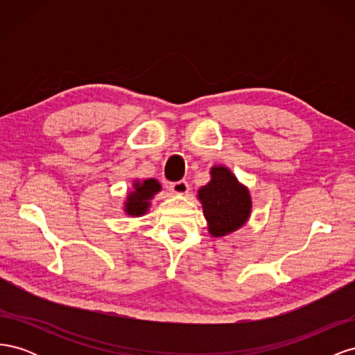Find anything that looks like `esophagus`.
<instances>
[{
    "mask_svg": "<svg viewBox=\"0 0 355 355\" xmlns=\"http://www.w3.org/2000/svg\"><path fill=\"white\" fill-rule=\"evenodd\" d=\"M170 189H171V192H175V194H178V196H185L189 192V185L187 180H179V182H175V184H171Z\"/></svg>",
    "mask_w": 355,
    "mask_h": 355,
    "instance_id": "34e87169",
    "label": "esophagus"
}]
</instances>
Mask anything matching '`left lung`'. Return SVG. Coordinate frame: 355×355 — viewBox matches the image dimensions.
I'll return each instance as SVG.
<instances>
[{
    "label": "left lung",
    "instance_id": "left-lung-1",
    "mask_svg": "<svg viewBox=\"0 0 355 355\" xmlns=\"http://www.w3.org/2000/svg\"><path fill=\"white\" fill-rule=\"evenodd\" d=\"M210 182L198 189V200L211 237H225L244 227L252 213L249 188L225 166L210 168Z\"/></svg>",
    "mask_w": 355,
    "mask_h": 355
}]
</instances>
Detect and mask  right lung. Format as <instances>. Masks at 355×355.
I'll list each match as a JSON object with an SVG mask.
<instances>
[{"label": "right lung", "mask_w": 355, "mask_h": 355, "mask_svg": "<svg viewBox=\"0 0 355 355\" xmlns=\"http://www.w3.org/2000/svg\"><path fill=\"white\" fill-rule=\"evenodd\" d=\"M161 191L159 182L155 179H145L141 182L136 179L133 182V191H130L124 201V211L128 216L139 218L144 216L151 207V200Z\"/></svg>", "instance_id": "1"}]
</instances>
